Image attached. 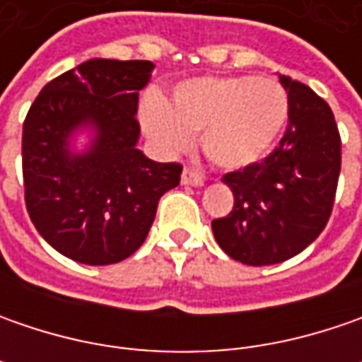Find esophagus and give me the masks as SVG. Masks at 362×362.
<instances>
[{
  "label": "esophagus",
  "mask_w": 362,
  "mask_h": 362,
  "mask_svg": "<svg viewBox=\"0 0 362 362\" xmlns=\"http://www.w3.org/2000/svg\"><path fill=\"white\" fill-rule=\"evenodd\" d=\"M203 175L199 171H195V169H191V167H185L183 169V175H181V183L183 185H203Z\"/></svg>",
  "instance_id": "1"
}]
</instances>
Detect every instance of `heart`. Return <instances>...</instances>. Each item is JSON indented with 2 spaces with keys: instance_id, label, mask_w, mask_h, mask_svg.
<instances>
[{
  "instance_id": "obj_1",
  "label": "heart",
  "mask_w": 362,
  "mask_h": 362,
  "mask_svg": "<svg viewBox=\"0 0 362 362\" xmlns=\"http://www.w3.org/2000/svg\"><path fill=\"white\" fill-rule=\"evenodd\" d=\"M290 112L284 86L274 78L205 76L173 90L171 105L148 96L145 131L165 151H183L202 134L205 157L219 169H243L268 155Z\"/></svg>"
}]
</instances>
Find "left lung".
<instances>
[{"instance_id": "8db88e82", "label": "left lung", "mask_w": 362, "mask_h": 362, "mask_svg": "<svg viewBox=\"0 0 362 362\" xmlns=\"http://www.w3.org/2000/svg\"><path fill=\"white\" fill-rule=\"evenodd\" d=\"M288 127L268 157L223 175L233 209L211 221L219 247L247 266L280 264L322 233L341 175V134L330 106L306 84L280 76Z\"/></svg>"}]
</instances>
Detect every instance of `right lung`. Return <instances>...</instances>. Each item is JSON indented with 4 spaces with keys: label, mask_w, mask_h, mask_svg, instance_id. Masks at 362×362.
Returning <instances> with one entry per match:
<instances>
[{
    "label": "right lung",
    "mask_w": 362,
    "mask_h": 362,
    "mask_svg": "<svg viewBox=\"0 0 362 362\" xmlns=\"http://www.w3.org/2000/svg\"><path fill=\"white\" fill-rule=\"evenodd\" d=\"M148 60L82 62L48 82L23 120L21 171L30 219L46 242L80 264L132 256L151 230L160 195L179 185V163L146 159L139 141V90ZM80 126L97 131L84 156L67 151Z\"/></svg>",
    "instance_id": "add662e5"
}]
</instances>
